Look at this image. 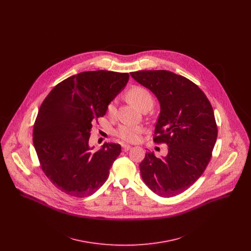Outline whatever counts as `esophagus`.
<instances>
[{"label":"esophagus","instance_id":"34e87169","mask_svg":"<svg viewBox=\"0 0 251 251\" xmlns=\"http://www.w3.org/2000/svg\"><path fill=\"white\" fill-rule=\"evenodd\" d=\"M131 147L130 145H122V151H130L131 150Z\"/></svg>","mask_w":251,"mask_h":251}]
</instances>
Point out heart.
I'll return each mask as SVG.
<instances>
[{"label": "heart", "instance_id": "obj_1", "mask_svg": "<svg viewBox=\"0 0 251 251\" xmlns=\"http://www.w3.org/2000/svg\"><path fill=\"white\" fill-rule=\"evenodd\" d=\"M127 97L132 104L143 110L146 107H151L153 104L152 96L150 91L142 86H132L127 92ZM116 112V101L112 100L107 105V113L110 116H114ZM143 129L139 126H133L130 124H122L117 129L116 134L121 140L129 143H133L139 140Z\"/></svg>", "mask_w": 251, "mask_h": 251}]
</instances>
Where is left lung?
Returning a JSON list of instances; mask_svg holds the SVG:
<instances>
[{
	"label": "left lung",
	"mask_w": 251,
	"mask_h": 251,
	"mask_svg": "<svg viewBox=\"0 0 251 251\" xmlns=\"http://www.w3.org/2000/svg\"><path fill=\"white\" fill-rule=\"evenodd\" d=\"M131 76L159 100L153 141L166 143V157L147 152L139 165L146 185L170 198L188 189L208 166L217 137L214 110L202 90L168 71H140Z\"/></svg>",
	"instance_id": "obj_1"
}]
</instances>
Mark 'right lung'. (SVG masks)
I'll return each mask as SVG.
<instances>
[{
  "label": "right lung",
  "mask_w": 251,
  "mask_h": 251,
  "mask_svg": "<svg viewBox=\"0 0 251 251\" xmlns=\"http://www.w3.org/2000/svg\"><path fill=\"white\" fill-rule=\"evenodd\" d=\"M129 81L128 73L96 71L73 75L55 85L38 110L33 143L43 172L61 191L91 196L106 181L121 152L120 144L89 146L94 120Z\"/></svg>",
  "instance_id": "1"
}]
</instances>
